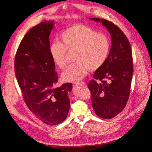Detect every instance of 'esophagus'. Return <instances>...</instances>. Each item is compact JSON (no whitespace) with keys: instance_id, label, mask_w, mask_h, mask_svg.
Instances as JSON below:
<instances>
[{"instance_id":"1","label":"esophagus","mask_w":152,"mask_h":152,"mask_svg":"<svg viewBox=\"0 0 152 152\" xmlns=\"http://www.w3.org/2000/svg\"><path fill=\"white\" fill-rule=\"evenodd\" d=\"M76 84H77V85H83V86H86V82H77V83H76Z\"/></svg>"}]
</instances>
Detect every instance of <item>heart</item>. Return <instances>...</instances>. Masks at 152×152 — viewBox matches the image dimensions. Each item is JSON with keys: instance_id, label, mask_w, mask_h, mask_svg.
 I'll list each match as a JSON object with an SVG mask.
<instances>
[{"instance_id": "b5f03b06", "label": "heart", "mask_w": 152, "mask_h": 152, "mask_svg": "<svg viewBox=\"0 0 152 152\" xmlns=\"http://www.w3.org/2000/svg\"><path fill=\"white\" fill-rule=\"evenodd\" d=\"M60 39L62 43L53 42L48 48L54 64L60 69L65 68L69 52H75L74 59L77 61L62 72L65 82H77L87 74L89 69H100L110 53V43L107 36L82 24L66 28Z\"/></svg>"}]
</instances>
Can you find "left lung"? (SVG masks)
Here are the masks:
<instances>
[{"label":"left lung","mask_w":152,"mask_h":152,"mask_svg":"<svg viewBox=\"0 0 152 152\" xmlns=\"http://www.w3.org/2000/svg\"><path fill=\"white\" fill-rule=\"evenodd\" d=\"M90 19L101 22L111 36L112 46L106 62L88 84L95 113L110 119L124 110L129 100L133 72L131 46L124 32L112 22L99 18Z\"/></svg>","instance_id":"obj_1"}]
</instances>
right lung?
I'll return each instance as SVG.
<instances>
[{"label": "right lung", "instance_id": "add662e5", "mask_svg": "<svg viewBox=\"0 0 152 152\" xmlns=\"http://www.w3.org/2000/svg\"><path fill=\"white\" fill-rule=\"evenodd\" d=\"M54 22L45 21L27 32L18 47L15 74L29 110L47 125H55L66 119L70 109L68 94L72 83L54 87L58 82L56 65L48 48Z\"/></svg>", "mask_w": 152, "mask_h": 152}]
</instances>
